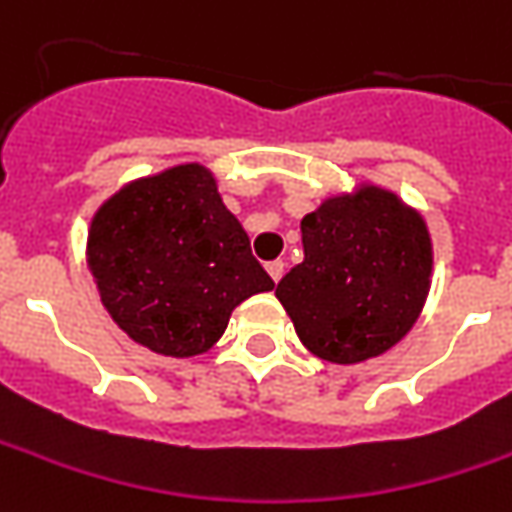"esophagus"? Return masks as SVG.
Masks as SVG:
<instances>
[{
    "label": "esophagus",
    "instance_id": "1",
    "mask_svg": "<svg viewBox=\"0 0 512 512\" xmlns=\"http://www.w3.org/2000/svg\"><path fill=\"white\" fill-rule=\"evenodd\" d=\"M266 271H269V277L274 283H280V277L285 274V263L283 260H271V263H266Z\"/></svg>",
    "mask_w": 512,
    "mask_h": 512
}]
</instances>
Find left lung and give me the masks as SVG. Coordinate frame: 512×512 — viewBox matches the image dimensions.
Returning <instances> with one entry per match:
<instances>
[{"instance_id":"8db88e82","label":"left lung","mask_w":512,"mask_h":512,"mask_svg":"<svg viewBox=\"0 0 512 512\" xmlns=\"http://www.w3.org/2000/svg\"><path fill=\"white\" fill-rule=\"evenodd\" d=\"M305 260L277 283L300 342L333 364L387 353L429 294V229L381 187L333 196L302 218Z\"/></svg>"}]
</instances>
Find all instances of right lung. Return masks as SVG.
<instances>
[{"label": "right lung", "mask_w": 512, "mask_h": 512, "mask_svg": "<svg viewBox=\"0 0 512 512\" xmlns=\"http://www.w3.org/2000/svg\"><path fill=\"white\" fill-rule=\"evenodd\" d=\"M89 269L111 319L173 358L207 353L243 300L274 288L201 165L114 193L89 229Z\"/></svg>", "instance_id": "add662e5"}]
</instances>
